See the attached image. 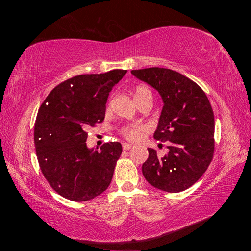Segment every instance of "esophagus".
Wrapping results in <instances>:
<instances>
[{"label": "esophagus", "instance_id": "1", "mask_svg": "<svg viewBox=\"0 0 251 251\" xmlns=\"http://www.w3.org/2000/svg\"><path fill=\"white\" fill-rule=\"evenodd\" d=\"M130 148H133V145H130V144H127V143H123V150L129 151Z\"/></svg>", "mask_w": 251, "mask_h": 251}]
</instances>
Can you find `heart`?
Instances as JSON below:
<instances>
[{
	"label": "heart",
	"mask_w": 251,
	"mask_h": 251,
	"mask_svg": "<svg viewBox=\"0 0 251 251\" xmlns=\"http://www.w3.org/2000/svg\"><path fill=\"white\" fill-rule=\"evenodd\" d=\"M145 99L152 100V93L150 88L147 86H144V85L136 87L134 91V100L136 101V104H138L139 101ZM110 110H112V106H110V104H108L106 112L110 113ZM143 130H144V126L142 125H127L121 129V134L123 137L128 139V141L135 142L141 137Z\"/></svg>",
	"instance_id": "obj_1"
}]
</instances>
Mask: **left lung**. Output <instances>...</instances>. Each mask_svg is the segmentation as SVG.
Here are the masks:
<instances>
[{
	"label": "left lung",
	"instance_id": "1",
	"mask_svg": "<svg viewBox=\"0 0 251 251\" xmlns=\"http://www.w3.org/2000/svg\"><path fill=\"white\" fill-rule=\"evenodd\" d=\"M131 74L159 92L164 107L154 137L169 142L164 157L148 148L143 175L164 192L186 190L203 175L214 157L215 118L208 97L194 80L173 70L150 67Z\"/></svg>",
	"mask_w": 251,
	"mask_h": 251
}]
</instances>
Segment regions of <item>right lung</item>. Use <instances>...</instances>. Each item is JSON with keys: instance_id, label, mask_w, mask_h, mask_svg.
Wrapping results in <instances>:
<instances>
[{"instance_id": "right-lung-1", "label": "right lung", "mask_w": 251, "mask_h": 251, "mask_svg": "<svg viewBox=\"0 0 251 251\" xmlns=\"http://www.w3.org/2000/svg\"><path fill=\"white\" fill-rule=\"evenodd\" d=\"M126 73L113 70L74 76L42 103L34 127L36 156L45 179L62 197L90 201L112 181L121 143H105L100 151L88 150L86 130L104 121L109 92Z\"/></svg>"}]
</instances>
